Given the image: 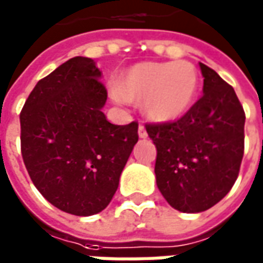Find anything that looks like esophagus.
<instances>
[{
	"instance_id": "esophagus-1",
	"label": "esophagus",
	"mask_w": 263,
	"mask_h": 263,
	"mask_svg": "<svg viewBox=\"0 0 263 263\" xmlns=\"http://www.w3.org/2000/svg\"><path fill=\"white\" fill-rule=\"evenodd\" d=\"M138 135H139V138H146V137H148L145 126H144L142 124H139V126H138Z\"/></svg>"
}]
</instances>
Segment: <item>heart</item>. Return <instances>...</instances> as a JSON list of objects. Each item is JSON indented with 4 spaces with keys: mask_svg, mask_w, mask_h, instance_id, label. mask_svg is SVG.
Wrapping results in <instances>:
<instances>
[{
    "mask_svg": "<svg viewBox=\"0 0 263 263\" xmlns=\"http://www.w3.org/2000/svg\"><path fill=\"white\" fill-rule=\"evenodd\" d=\"M199 89V73L189 62L138 63L118 79L117 90L126 101L141 102L146 117L171 122L190 109Z\"/></svg>",
    "mask_w": 263,
    "mask_h": 263,
    "instance_id": "obj_1",
    "label": "heart"
}]
</instances>
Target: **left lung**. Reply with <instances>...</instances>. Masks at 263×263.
<instances>
[{
    "mask_svg": "<svg viewBox=\"0 0 263 263\" xmlns=\"http://www.w3.org/2000/svg\"><path fill=\"white\" fill-rule=\"evenodd\" d=\"M203 96L183 117L145 124L157 146V185L171 207L199 213L219 203L239 176L245 110L233 87L200 63Z\"/></svg>",
    "mask_w": 263,
    "mask_h": 263,
    "instance_id": "obj_1",
    "label": "left lung"
}]
</instances>
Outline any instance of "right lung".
<instances>
[{"instance_id":"add662e5","label":"right lung","mask_w":263,"mask_h":263,"mask_svg":"<svg viewBox=\"0 0 263 263\" xmlns=\"http://www.w3.org/2000/svg\"><path fill=\"white\" fill-rule=\"evenodd\" d=\"M87 57H73L37 82L20 114L21 154L33 184L74 216L102 212L138 141V122L110 124L108 92Z\"/></svg>"}]
</instances>
